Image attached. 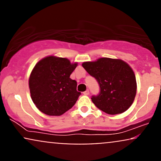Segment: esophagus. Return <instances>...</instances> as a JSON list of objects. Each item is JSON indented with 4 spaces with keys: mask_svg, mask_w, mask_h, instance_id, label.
Segmentation results:
<instances>
[{
    "mask_svg": "<svg viewBox=\"0 0 161 161\" xmlns=\"http://www.w3.org/2000/svg\"><path fill=\"white\" fill-rule=\"evenodd\" d=\"M83 95H89V91H88V90H86V92H83Z\"/></svg>",
    "mask_w": 161,
    "mask_h": 161,
    "instance_id": "1",
    "label": "esophagus"
}]
</instances>
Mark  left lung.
Segmentation results:
<instances>
[{"instance_id":"8db88e82","label":"left lung","mask_w":161,"mask_h":161,"mask_svg":"<svg viewBox=\"0 0 161 161\" xmlns=\"http://www.w3.org/2000/svg\"><path fill=\"white\" fill-rule=\"evenodd\" d=\"M82 66L99 85V94L92 97L97 108L111 115L128 110L136 97L137 85L134 72L126 63L103 57L83 63Z\"/></svg>"}]
</instances>
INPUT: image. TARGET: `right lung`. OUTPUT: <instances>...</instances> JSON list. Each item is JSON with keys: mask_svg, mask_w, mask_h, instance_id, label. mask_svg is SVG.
<instances>
[{"mask_svg": "<svg viewBox=\"0 0 161 161\" xmlns=\"http://www.w3.org/2000/svg\"><path fill=\"white\" fill-rule=\"evenodd\" d=\"M77 64L53 56L41 60L29 77L32 100L37 108L49 116H60L74 106L81 95L77 82L69 78Z\"/></svg>", "mask_w": 161, "mask_h": 161, "instance_id": "1", "label": "right lung"}]
</instances>
